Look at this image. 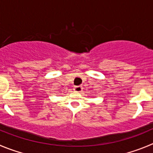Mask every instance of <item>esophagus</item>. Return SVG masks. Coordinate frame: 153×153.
I'll return each instance as SVG.
<instances>
[{"label":"esophagus","mask_w":153,"mask_h":153,"mask_svg":"<svg viewBox=\"0 0 153 153\" xmlns=\"http://www.w3.org/2000/svg\"><path fill=\"white\" fill-rule=\"evenodd\" d=\"M73 90H74V91H75V92L79 93V92H81V91H82L83 88H82L81 86H75V87H74Z\"/></svg>","instance_id":"1"}]
</instances>
